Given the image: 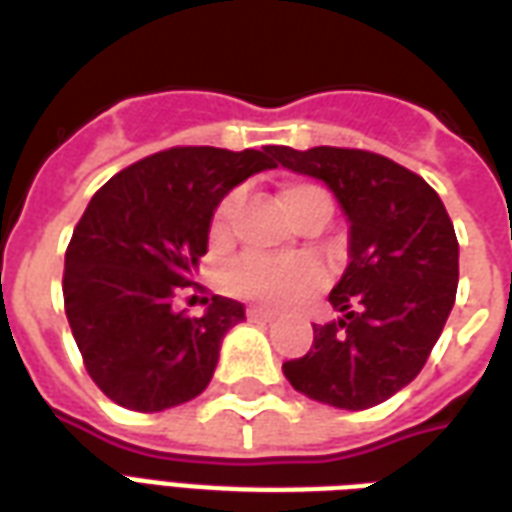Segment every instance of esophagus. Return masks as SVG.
Returning a JSON list of instances; mask_svg holds the SVG:
<instances>
[{
  "mask_svg": "<svg viewBox=\"0 0 512 512\" xmlns=\"http://www.w3.org/2000/svg\"><path fill=\"white\" fill-rule=\"evenodd\" d=\"M245 317H248L250 322H273L275 320L273 311H270V308H262V306H248Z\"/></svg>",
  "mask_w": 512,
  "mask_h": 512,
  "instance_id": "1",
  "label": "esophagus"
}]
</instances>
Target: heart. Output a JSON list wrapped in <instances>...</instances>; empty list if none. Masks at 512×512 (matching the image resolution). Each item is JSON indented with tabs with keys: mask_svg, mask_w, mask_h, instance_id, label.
<instances>
[{
	"mask_svg": "<svg viewBox=\"0 0 512 512\" xmlns=\"http://www.w3.org/2000/svg\"><path fill=\"white\" fill-rule=\"evenodd\" d=\"M278 201L284 212L295 223L308 215L331 217L333 201L331 192L317 181H284L278 190ZM239 209V195L228 192L220 198L215 212L209 217V245L223 248L231 239L234 217ZM322 284L320 264L311 259H262V256H245L239 259L226 275V286L237 297L262 303L270 308H289L303 303L308 295H314Z\"/></svg>",
	"mask_w": 512,
	"mask_h": 512,
	"instance_id": "1",
	"label": "heart"
}]
</instances>
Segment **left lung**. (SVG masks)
Masks as SVG:
<instances>
[{
	"mask_svg": "<svg viewBox=\"0 0 512 512\" xmlns=\"http://www.w3.org/2000/svg\"><path fill=\"white\" fill-rule=\"evenodd\" d=\"M289 170L322 179L350 220V264L328 300L342 320L314 325V344L284 364L311 400L347 411L380 405L427 364L458 292V237L438 192L364 148L278 146Z\"/></svg>",
	"mask_w": 512,
	"mask_h": 512,
	"instance_id": "left-lung-1",
	"label": "left lung"
}]
</instances>
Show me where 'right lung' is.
<instances>
[{"mask_svg":"<svg viewBox=\"0 0 512 512\" xmlns=\"http://www.w3.org/2000/svg\"><path fill=\"white\" fill-rule=\"evenodd\" d=\"M267 168L275 146H176L123 168L90 198L65 250L63 300L82 364L112 402L154 413L209 386L245 306L212 295L204 317H187L176 300L204 292L195 270L220 198Z\"/></svg>","mask_w":512,"mask_h":512,"instance_id":"add662e5","label":"right lung"}]
</instances>
